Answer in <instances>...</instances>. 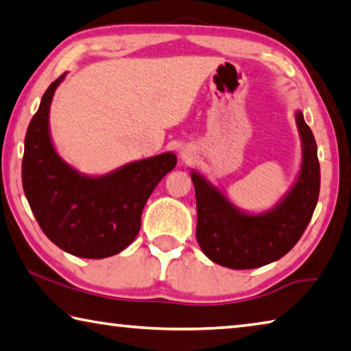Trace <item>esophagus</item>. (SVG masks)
Listing matches in <instances>:
<instances>
[{"label":"esophagus","mask_w":351,"mask_h":351,"mask_svg":"<svg viewBox=\"0 0 351 351\" xmlns=\"http://www.w3.org/2000/svg\"><path fill=\"white\" fill-rule=\"evenodd\" d=\"M181 156H182V159H190L193 156V153H192V150H190V148H184V150L181 152Z\"/></svg>","instance_id":"obj_1"}]
</instances>
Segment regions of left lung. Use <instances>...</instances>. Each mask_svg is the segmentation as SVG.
<instances>
[{
	"label": "left lung",
	"instance_id": "8db88e82",
	"mask_svg": "<svg viewBox=\"0 0 351 351\" xmlns=\"http://www.w3.org/2000/svg\"><path fill=\"white\" fill-rule=\"evenodd\" d=\"M295 119L304 142L302 170L293 190L274 210L246 215L203 176L192 173L198 210L197 240L215 263L230 269L260 268L282 258L304 235L319 199L320 165L311 128L302 112Z\"/></svg>",
	"mask_w": 351,
	"mask_h": 351
}]
</instances>
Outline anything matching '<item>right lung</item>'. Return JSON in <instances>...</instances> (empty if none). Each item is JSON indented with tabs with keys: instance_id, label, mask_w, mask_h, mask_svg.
<instances>
[{
	"instance_id": "obj_1",
	"label": "right lung",
	"mask_w": 351,
	"mask_h": 351,
	"mask_svg": "<svg viewBox=\"0 0 351 351\" xmlns=\"http://www.w3.org/2000/svg\"><path fill=\"white\" fill-rule=\"evenodd\" d=\"M63 75L52 82L29 123L21 180L31 210L54 245L77 257L119 254L141 229V215L154 187L175 169L173 153L136 161L100 178L77 173L51 144L49 106Z\"/></svg>"
}]
</instances>
